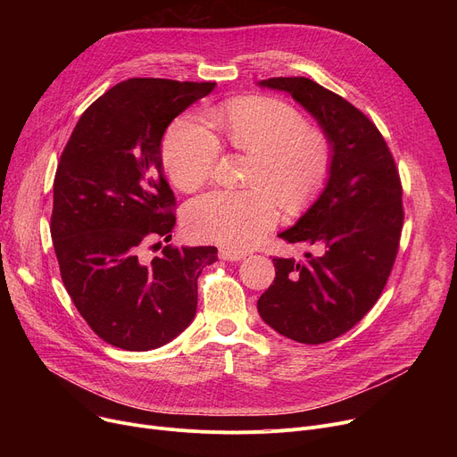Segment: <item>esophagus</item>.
<instances>
[{"mask_svg":"<svg viewBox=\"0 0 457 457\" xmlns=\"http://www.w3.org/2000/svg\"><path fill=\"white\" fill-rule=\"evenodd\" d=\"M245 255H246L245 252H238V250H229V248L220 250V259L224 261H241Z\"/></svg>","mask_w":457,"mask_h":457,"instance_id":"esophagus-1","label":"esophagus"}]
</instances>
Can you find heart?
Wrapping results in <instances>:
<instances>
[{"instance_id": "heart-1", "label": "heart", "mask_w": 457, "mask_h": 457, "mask_svg": "<svg viewBox=\"0 0 457 457\" xmlns=\"http://www.w3.org/2000/svg\"><path fill=\"white\" fill-rule=\"evenodd\" d=\"M176 118L162 138V162L183 190L202 187L220 157L222 137L237 152L252 157L248 190H212L190 202L187 229L202 241L228 248L257 245L278 222L279 207L300 212L324 190L335 162L328 133L309 128L291 104L270 96H248L211 112Z\"/></svg>"}]
</instances>
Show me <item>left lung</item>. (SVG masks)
Masks as SVG:
<instances>
[{
  "label": "left lung",
  "mask_w": 457,
  "mask_h": 457,
  "mask_svg": "<svg viewBox=\"0 0 457 457\" xmlns=\"http://www.w3.org/2000/svg\"><path fill=\"white\" fill-rule=\"evenodd\" d=\"M313 114L335 148L320 198L283 241L315 248L303 261L274 257L276 278L257 300L261 319L296 343L322 345L352 329L378 302L403 226L395 157L365 112L307 78H270Z\"/></svg>",
  "instance_id": "8db88e82"
}]
</instances>
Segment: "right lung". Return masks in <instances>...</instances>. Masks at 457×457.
Segmentation results:
<instances>
[{
	"label": "right lung",
	"instance_id": "add662e5",
	"mask_svg": "<svg viewBox=\"0 0 457 457\" xmlns=\"http://www.w3.org/2000/svg\"><path fill=\"white\" fill-rule=\"evenodd\" d=\"M214 83L133 78L109 88L79 118L54 179L52 238L66 291L90 329L131 352L159 348L192 322L198 278L214 246L166 245L176 196L164 179L161 138Z\"/></svg>",
	"mask_w": 457,
	"mask_h": 457
}]
</instances>
